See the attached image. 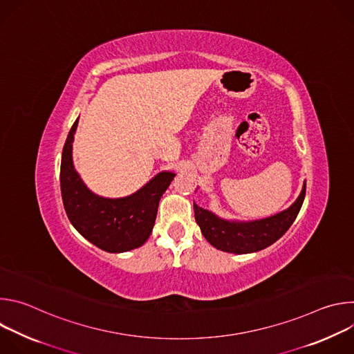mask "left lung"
Wrapping results in <instances>:
<instances>
[{"instance_id":"left-lung-1","label":"left lung","mask_w":354,"mask_h":354,"mask_svg":"<svg viewBox=\"0 0 354 354\" xmlns=\"http://www.w3.org/2000/svg\"><path fill=\"white\" fill-rule=\"evenodd\" d=\"M304 197L306 183L290 209L259 221L231 223L193 205L194 218L201 234L214 248L230 254H249L268 248L286 234L297 218Z\"/></svg>"}]
</instances>
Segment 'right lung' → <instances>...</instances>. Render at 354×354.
I'll return each mask as SVG.
<instances>
[{
	"label": "right lung",
	"instance_id": "add662e5",
	"mask_svg": "<svg viewBox=\"0 0 354 354\" xmlns=\"http://www.w3.org/2000/svg\"><path fill=\"white\" fill-rule=\"evenodd\" d=\"M78 124L74 122L62 157L60 186L64 209L74 228L89 242L106 252L141 246L153 231L161 196L175 174L161 172L142 189L124 198H104L91 193L74 171L71 142Z\"/></svg>",
	"mask_w": 354,
	"mask_h": 354
}]
</instances>
